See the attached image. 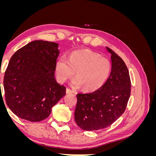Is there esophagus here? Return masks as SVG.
I'll use <instances>...</instances> for the list:
<instances>
[{"instance_id":"1","label":"esophagus","mask_w":156,"mask_h":156,"mask_svg":"<svg viewBox=\"0 0 156 156\" xmlns=\"http://www.w3.org/2000/svg\"><path fill=\"white\" fill-rule=\"evenodd\" d=\"M66 93L67 94H73L75 92L73 90H71L69 88H66Z\"/></svg>"}]
</instances>
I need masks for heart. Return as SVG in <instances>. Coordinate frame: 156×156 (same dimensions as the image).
Masks as SVG:
<instances>
[{"label": "heart", "instance_id": "1", "mask_svg": "<svg viewBox=\"0 0 156 156\" xmlns=\"http://www.w3.org/2000/svg\"><path fill=\"white\" fill-rule=\"evenodd\" d=\"M111 67V61L100 55L89 50L77 51L70 55L68 60L62 56L56 61V73L58 81L64 83L76 72L73 86H83L85 90L94 91L106 83Z\"/></svg>", "mask_w": 156, "mask_h": 156}]
</instances>
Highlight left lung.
I'll list each match as a JSON object with an SVG mask.
<instances>
[{
	"label": "left lung",
	"mask_w": 156,
	"mask_h": 156,
	"mask_svg": "<svg viewBox=\"0 0 156 156\" xmlns=\"http://www.w3.org/2000/svg\"><path fill=\"white\" fill-rule=\"evenodd\" d=\"M111 54L112 68L107 81L97 90L77 94L75 120L83 130L106 128L124 112L131 93V80L125 62L107 47Z\"/></svg>",
	"instance_id": "8db88e82"
}]
</instances>
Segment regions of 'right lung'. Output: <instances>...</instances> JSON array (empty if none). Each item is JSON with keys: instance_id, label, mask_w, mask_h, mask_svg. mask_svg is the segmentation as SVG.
Here are the masks:
<instances>
[{"instance_id": "1", "label": "right lung", "mask_w": 156, "mask_h": 156, "mask_svg": "<svg viewBox=\"0 0 156 156\" xmlns=\"http://www.w3.org/2000/svg\"><path fill=\"white\" fill-rule=\"evenodd\" d=\"M58 46L54 42L35 40L11 57L3 85L6 104L17 116L40 122L66 95V87L55 78Z\"/></svg>"}]
</instances>
